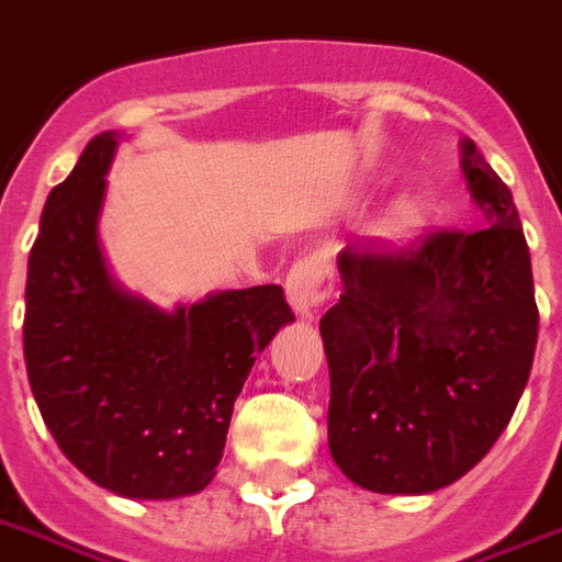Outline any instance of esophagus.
<instances>
[{
	"label": "esophagus",
	"mask_w": 562,
	"mask_h": 562,
	"mask_svg": "<svg viewBox=\"0 0 562 562\" xmlns=\"http://www.w3.org/2000/svg\"><path fill=\"white\" fill-rule=\"evenodd\" d=\"M335 289L331 282V266H328V257L314 250V254H305L291 266L289 280H285V291H289V303L300 317H308L312 321L314 312L321 308Z\"/></svg>",
	"instance_id": "1"
}]
</instances>
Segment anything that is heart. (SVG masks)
Returning <instances> with one entry per match:
<instances>
[{
  "mask_svg": "<svg viewBox=\"0 0 562 562\" xmlns=\"http://www.w3.org/2000/svg\"><path fill=\"white\" fill-rule=\"evenodd\" d=\"M424 225V207L418 202H401L398 207L392 210L390 218H386L384 234L390 239H409L422 231Z\"/></svg>",
  "mask_w": 562,
  "mask_h": 562,
  "instance_id": "obj_1",
  "label": "heart"
}]
</instances>
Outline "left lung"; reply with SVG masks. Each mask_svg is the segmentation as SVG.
Masks as SVG:
<instances>
[{"instance_id": "1", "label": "left lung", "mask_w": 562, "mask_h": 562, "mask_svg": "<svg viewBox=\"0 0 562 562\" xmlns=\"http://www.w3.org/2000/svg\"><path fill=\"white\" fill-rule=\"evenodd\" d=\"M487 227L337 257L344 294L321 321L331 398L328 450L375 494L453 485L508 427L531 375L540 312L510 190L462 140Z\"/></svg>"}]
</instances>
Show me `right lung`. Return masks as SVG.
<instances>
[{
	"label": "right lung",
	"instance_id": "right-lung-1",
	"mask_svg": "<svg viewBox=\"0 0 562 562\" xmlns=\"http://www.w3.org/2000/svg\"><path fill=\"white\" fill-rule=\"evenodd\" d=\"M117 138L94 135L48 193L29 257L25 367L77 471L126 499H176L216 476L245 378L294 314L280 285L172 312L123 291L98 236Z\"/></svg>",
	"mask_w": 562,
	"mask_h": 562
}]
</instances>
